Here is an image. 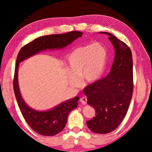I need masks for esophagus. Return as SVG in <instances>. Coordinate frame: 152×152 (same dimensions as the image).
<instances>
[{
  "label": "esophagus",
  "instance_id": "esophagus-1",
  "mask_svg": "<svg viewBox=\"0 0 152 152\" xmlns=\"http://www.w3.org/2000/svg\"><path fill=\"white\" fill-rule=\"evenodd\" d=\"M80 101L81 102V103L82 104H86V103H87V99H86V97H85V96L82 97L81 99H80Z\"/></svg>",
  "mask_w": 152,
  "mask_h": 152
}]
</instances>
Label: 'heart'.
I'll list each match as a JSON object with an SVG mask.
<instances>
[{"mask_svg":"<svg viewBox=\"0 0 152 152\" xmlns=\"http://www.w3.org/2000/svg\"><path fill=\"white\" fill-rule=\"evenodd\" d=\"M107 50L103 45L95 43L76 48L69 54L67 66L71 74L72 84L78 83V76L82 75L86 82H93L101 78L106 67Z\"/></svg>","mask_w":152,"mask_h":152,"instance_id":"1","label":"heart"}]
</instances>
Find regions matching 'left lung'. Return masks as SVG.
<instances>
[{"instance_id":"1","label":"left lung","mask_w":152,"mask_h":152,"mask_svg":"<svg viewBox=\"0 0 152 152\" xmlns=\"http://www.w3.org/2000/svg\"><path fill=\"white\" fill-rule=\"evenodd\" d=\"M109 35L115 56L109 74L84 88L87 102L93 107L96 116L86 124L92 132L105 134L112 132L124 119L133 91V58L129 46L111 33Z\"/></svg>"}]
</instances>
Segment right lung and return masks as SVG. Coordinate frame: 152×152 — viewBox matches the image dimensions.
<instances>
[{
  "label": "right lung",
  "mask_w": 152,
  "mask_h": 152,
  "mask_svg": "<svg viewBox=\"0 0 152 152\" xmlns=\"http://www.w3.org/2000/svg\"><path fill=\"white\" fill-rule=\"evenodd\" d=\"M82 32L71 31L64 34L42 36L27 43L20 49L18 53L15 64L13 80V89L15 97L23 117L27 124L38 134L53 136L60 133L65 127L68 114L78 107L80 98L76 96L61 102L53 109L47 111H38L30 108L23 99L18 83L19 64L25 59L36 54L39 51L53 49L65 48L77 38L81 37Z\"/></svg>",
  "instance_id": "right-lung-1"
}]
</instances>
